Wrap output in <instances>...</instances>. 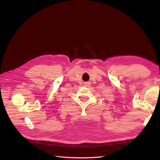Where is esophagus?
I'll list each match as a JSON object with an SVG mask.
<instances>
[{"mask_svg":"<svg viewBox=\"0 0 160 160\" xmlns=\"http://www.w3.org/2000/svg\"><path fill=\"white\" fill-rule=\"evenodd\" d=\"M90 85V82H85L84 83V86L85 87H89V85Z\"/></svg>","mask_w":160,"mask_h":160,"instance_id":"34e87169","label":"esophagus"}]
</instances>
